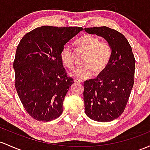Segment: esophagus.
I'll use <instances>...</instances> for the list:
<instances>
[{
	"mask_svg": "<svg viewBox=\"0 0 150 150\" xmlns=\"http://www.w3.org/2000/svg\"><path fill=\"white\" fill-rule=\"evenodd\" d=\"M74 82H75V83H81V81H80V80H78V79H75V80H74Z\"/></svg>",
	"mask_w": 150,
	"mask_h": 150,
	"instance_id": "esophagus-1",
	"label": "esophagus"
}]
</instances>
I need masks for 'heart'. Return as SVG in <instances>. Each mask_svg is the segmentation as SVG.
Masks as SVG:
<instances>
[{
    "label": "heart",
    "mask_w": 150,
    "mask_h": 150,
    "mask_svg": "<svg viewBox=\"0 0 150 150\" xmlns=\"http://www.w3.org/2000/svg\"><path fill=\"white\" fill-rule=\"evenodd\" d=\"M76 45L85 51L83 62L71 72V75L79 80H85L105 70L109 64L111 57V48L106 42H100L99 38L92 35H84L76 41ZM60 57L62 63L69 68L75 65L71 46L66 45L62 49Z\"/></svg>",
    "instance_id": "b5f03b06"
}]
</instances>
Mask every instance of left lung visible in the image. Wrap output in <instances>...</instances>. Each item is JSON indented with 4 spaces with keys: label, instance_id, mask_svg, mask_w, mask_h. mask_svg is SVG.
I'll use <instances>...</instances> for the list:
<instances>
[{
    "label": "left lung",
    "instance_id": "1",
    "mask_svg": "<svg viewBox=\"0 0 150 150\" xmlns=\"http://www.w3.org/2000/svg\"><path fill=\"white\" fill-rule=\"evenodd\" d=\"M89 34L104 38L111 48L108 65L97 78L84 83L85 114L95 121L110 122L124 112L134 85L135 59L122 34L106 26L85 28Z\"/></svg>",
    "mask_w": 150,
    "mask_h": 150
}]
</instances>
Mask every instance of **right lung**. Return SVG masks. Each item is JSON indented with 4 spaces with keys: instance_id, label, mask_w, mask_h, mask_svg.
Segmentation results:
<instances>
[{
    "instance_id": "1",
    "label": "right lung",
    "mask_w": 150,
    "mask_h": 150,
    "mask_svg": "<svg viewBox=\"0 0 150 150\" xmlns=\"http://www.w3.org/2000/svg\"><path fill=\"white\" fill-rule=\"evenodd\" d=\"M83 30L44 25L20 41L13 62L15 86L24 108L36 120H53L62 113L63 100L74 81L67 76L60 53Z\"/></svg>"
}]
</instances>
